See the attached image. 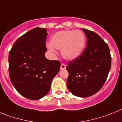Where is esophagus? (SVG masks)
<instances>
[{
	"mask_svg": "<svg viewBox=\"0 0 122 122\" xmlns=\"http://www.w3.org/2000/svg\"><path fill=\"white\" fill-rule=\"evenodd\" d=\"M66 68V65L65 63H62L60 65V69L61 70H65Z\"/></svg>",
	"mask_w": 122,
	"mask_h": 122,
	"instance_id": "34e87169",
	"label": "esophagus"
}]
</instances>
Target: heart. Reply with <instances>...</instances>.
Listing matches in <instances>:
<instances>
[{"instance_id": "obj_1", "label": "heart", "mask_w": 122, "mask_h": 122, "mask_svg": "<svg viewBox=\"0 0 122 122\" xmlns=\"http://www.w3.org/2000/svg\"><path fill=\"white\" fill-rule=\"evenodd\" d=\"M47 46L52 54L56 49H61V54L66 60H73L80 56L85 49L86 37L80 30H66L58 31L52 36Z\"/></svg>"}]
</instances>
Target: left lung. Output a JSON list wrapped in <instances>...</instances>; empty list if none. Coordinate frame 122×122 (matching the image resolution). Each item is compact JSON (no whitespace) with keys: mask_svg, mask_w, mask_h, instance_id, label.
Listing matches in <instances>:
<instances>
[{"mask_svg":"<svg viewBox=\"0 0 122 122\" xmlns=\"http://www.w3.org/2000/svg\"><path fill=\"white\" fill-rule=\"evenodd\" d=\"M87 38L86 47L80 56L68 63L66 86L73 95L86 97L101 89L111 67L107 44L93 31L83 28Z\"/></svg>","mask_w":122,"mask_h":122,"instance_id":"left-lung-1","label":"left lung"}]
</instances>
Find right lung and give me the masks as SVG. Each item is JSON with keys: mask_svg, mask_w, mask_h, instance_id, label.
<instances>
[{"mask_svg": "<svg viewBox=\"0 0 122 122\" xmlns=\"http://www.w3.org/2000/svg\"><path fill=\"white\" fill-rule=\"evenodd\" d=\"M47 30L36 28L17 39L9 52L10 81L16 91L31 100H38L48 93L58 73L60 62L46 58Z\"/></svg>", "mask_w": 122, "mask_h": 122, "instance_id": "obj_1", "label": "right lung"}]
</instances>
